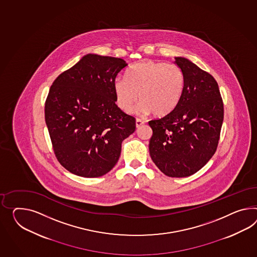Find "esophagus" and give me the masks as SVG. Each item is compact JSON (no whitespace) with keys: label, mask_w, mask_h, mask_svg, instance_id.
Segmentation results:
<instances>
[{"label":"esophagus","mask_w":257,"mask_h":257,"mask_svg":"<svg viewBox=\"0 0 257 257\" xmlns=\"http://www.w3.org/2000/svg\"><path fill=\"white\" fill-rule=\"evenodd\" d=\"M145 124V121L144 120H142V119L137 118L136 119V126L137 127H140L141 125H143Z\"/></svg>","instance_id":"1"}]
</instances>
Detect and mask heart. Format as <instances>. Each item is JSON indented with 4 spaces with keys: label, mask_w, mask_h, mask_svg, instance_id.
Instances as JSON below:
<instances>
[{
    "label": "heart",
    "mask_w": 257,
    "mask_h": 257,
    "mask_svg": "<svg viewBox=\"0 0 257 257\" xmlns=\"http://www.w3.org/2000/svg\"><path fill=\"white\" fill-rule=\"evenodd\" d=\"M184 85V72L176 64L145 60L127 71L126 79L114 80L113 89L116 103L124 112L132 111L139 95L140 112L165 116L177 107Z\"/></svg>",
    "instance_id": "b5f03b06"
}]
</instances>
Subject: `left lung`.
<instances>
[{"label": "left lung", "instance_id": "obj_1", "mask_svg": "<svg viewBox=\"0 0 257 257\" xmlns=\"http://www.w3.org/2000/svg\"><path fill=\"white\" fill-rule=\"evenodd\" d=\"M174 63L184 73V93L171 113L149 121V152L165 175L187 177L204 167L217 149L224 103L210 73L183 57H176Z\"/></svg>", "mask_w": 257, "mask_h": 257}]
</instances>
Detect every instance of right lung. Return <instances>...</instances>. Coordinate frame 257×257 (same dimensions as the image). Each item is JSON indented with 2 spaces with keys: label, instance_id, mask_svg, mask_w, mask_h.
Segmentation results:
<instances>
[{
  "label": "right lung",
  "instance_id": "add662e5",
  "mask_svg": "<svg viewBox=\"0 0 257 257\" xmlns=\"http://www.w3.org/2000/svg\"><path fill=\"white\" fill-rule=\"evenodd\" d=\"M125 60L87 54L53 82L45 118L53 150L67 171L99 177L117 163L135 118L115 104L113 83Z\"/></svg>",
  "mask_w": 257,
  "mask_h": 257
}]
</instances>
